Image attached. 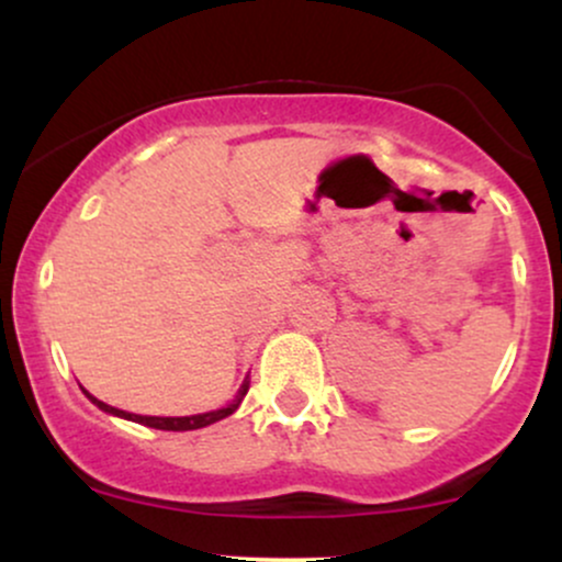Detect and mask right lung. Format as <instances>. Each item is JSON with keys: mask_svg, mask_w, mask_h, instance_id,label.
<instances>
[{"mask_svg": "<svg viewBox=\"0 0 562 562\" xmlns=\"http://www.w3.org/2000/svg\"><path fill=\"white\" fill-rule=\"evenodd\" d=\"M248 385L250 380L245 378L240 391H237V396L232 398L227 406H222V409H214V412H205V415H192V417H147V415H132V412H124V409H115V406L100 402V398L94 396H87L92 398V404L100 406L102 412H108V415H115V417H124V420H134L139 425H147V428H158V430H198V428H205V425L216 423V420H224V417H229L232 412L237 409L243 402V396L248 393Z\"/></svg>", "mask_w": 562, "mask_h": 562, "instance_id": "obj_1", "label": "right lung"}]
</instances>
